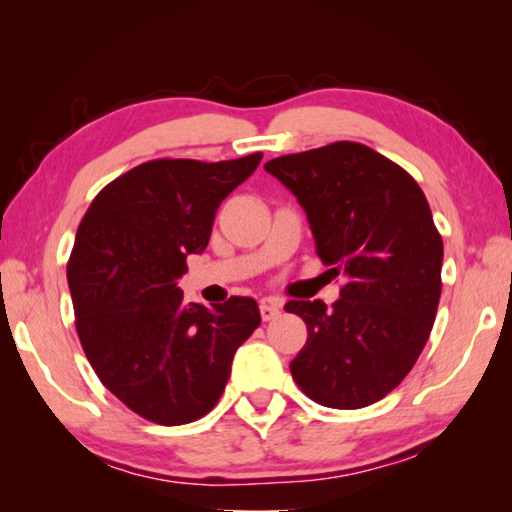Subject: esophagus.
Listing matches in <instances>:
<instances>
[{"mask_svg": "<svg viewBox=\"0 0 512 512\" xmlns=\"http://www.w3.org/2000/svg\"><path fill=\"white\" fill-rule=\"evenodd\" d=\"M259 314H262L266 323H268V320H275L277 316H280V302L273 300V298L262 300V305H259Z\"/></svg>", "mask_w": 512, "mask_h": 512, "instance_id": "esophagus-1", "label": "esophagus"}]
</instances>
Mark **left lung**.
<instances>
[{"label": "left lung", "mask_w": 512, "mask_h": 512, "mask_svg": "<svg viewBox=\"0 0 512 512\" xmlns=\"http://www.w3.org/2000/svg\"><path fill=\"white\" fill-rule=\"evenodd\" d=\"M264 169L307 214L316 253L345 277L341 298L291 300L307 343L291 375L329 409H363L409 375L440 300V239L418 183L357 142L282 155Z\"/></svg>", "instance_id": "1"}]
</instances>
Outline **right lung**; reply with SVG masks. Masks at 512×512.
Masks as SVG:
<instances>
[{
  "instance_id": "right-lung-1",
  "label": "right lung",
  "mask_w": 512,
  "mask_h": 512,
  "mask_svg": "<svg viewBox=\"0 0 512 512\" xmlns=\"http://www.w3.org/2000/svg\"><path fill=\"white\" fill-rule=\"evenodd\" d=\"M239 160H153L101 189L67 264L76 332L101 384L142 418L176 427L212 409L239 345L262 323L253 298L183 302L178 280L201 255L214 214L253 176Z\"/></svg>"
}]
</instances>
